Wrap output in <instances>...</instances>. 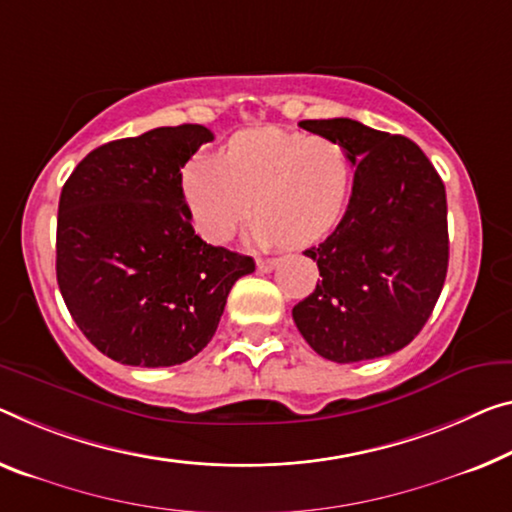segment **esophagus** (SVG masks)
Masks as SVG:
<instances>
[{"mask_svg":"<svg viewBox=\"0 0 512 512\" xmlns=\"http://www.w3.org/2000/svg\"><path fill=\"white\" fill-rule=\"evenodd\" d=\"M258 272H272L274 267H277V258H261V261L256 263Z\"/></svg>","mask_w":512,"mask_h":512,"instance_id":"1","label":"esophagus"}]
</instances>
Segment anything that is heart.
<instances>
[{"label":"heart","mask_w":512,"mask_h":512,"mask_svg":"<svg viewBox=\"0 0 512 512\" xmlns=\"http://www.w3.org/2000/svg\"><path fill=\"white\" fill-rule=\"evenodd\" d=\"M183 192L196 231L226 242L251 215V238L272 247H309L334 231L352 192V162L329 137L279 128L238 132L226 155H201L187 164Z\"/></svg>","instance_id":"1"}]
</instances>
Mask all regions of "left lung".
<instances>
[{
    "instance_id": "8db88e82",
    "label": "left lung",
    "mask_w": 512,
    "mask_h": 512,
    "mask_svg": "<svg viewBox=\"0 0 512 512\" xmlns=\"http://www.w3.org/2000/svg\"><path fill=\"white\" fill-rule=\"evenodd\" d=\"M350 155L355 183L334 233L304 256L316 290L293 320L320 357L352 364L405 348L426 325L448 267L446 190L426 153L403 135L352 119L302 121Z\"/></svg>"
}]
</instances>
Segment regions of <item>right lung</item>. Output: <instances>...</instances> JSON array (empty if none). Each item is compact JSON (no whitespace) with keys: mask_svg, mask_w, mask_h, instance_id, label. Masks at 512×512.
<instances>
[{"mask_svg":"<svg viewBox=\"0 0 512 512\" xmlns=\"http://www.w3.org/2000/svg\"><path fill=\"white\" fill-rule=\"evenodd\" d=\"M203 125L155 128L98 146L66 180L57 281L82 334L109 359L162 368L206 348L254 258L194 233L183 174Z\"/></svg>","mask_w":512,"mask_h":512,"instance_id":"add662e5","label":"right lung"}]
</instances>
